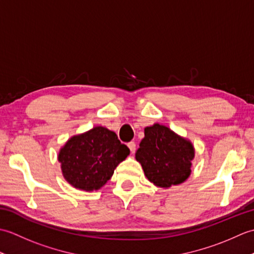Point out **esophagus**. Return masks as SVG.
I'll list each match as a JSON object with an SVG mask.
<instances>
[{"label": "esophagus", "instance_id": "obj_1", "mask_svg": "<svg viewBox=\"0 0 254 254\" xmlns=\"http://www.w3.org/2000/svg\"><path fill=\"white\" fill-rule=\"evenodd\" d=\"M127 146H128V148H130V150H131L132 153L135 152V149H136V144H135V142L127 143Z\"/></svg>", "mask_w": 254, "mask_h": 254}]
</instances>
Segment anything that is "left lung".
<instances>
[{"mask_svg":"<svg viewBox=\"0 0 254 254\" xmlns=\"http://www.w3.org/2000/svg\"><path fill=\"white\" fill-rule=\"evenodd\" d=\"M193 157L190 142L158 123L145 127V137L135 154L147 179L160 188L186 181L190 176Z\"/></svg>","mask_w":254,"mask_h":254,"instance_id":"1","label":"left lung"}]
</instances>
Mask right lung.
<instances>
[{"label":"right lung","mask_w":254,"mask_h":254,"mask_svg":"<svg viewBox=\"0 0 254 254\" xmlns=\"http://www.w3.org/2000/svg\"><path fill=\"white\" fill-rule=\"evenodd\" d=\"M128 154L130 149L121 144L115 132L96 127L68 139L59 153V161L68 183L85 191H94L110 179Z\"/></svg>","instance_id":"right-lung-1"}]
</instances>
